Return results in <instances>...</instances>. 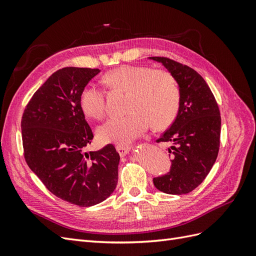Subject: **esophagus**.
I'll return each mask as SVG.
<instances>
[{
    "mask_svg": "<svg viewBox=\"0 0 256 256\" xmlns=\"http://www.w3.org/2000/svg\"><path fill=\"white\" fill-rule=\"evenodd\" d=\"M116 150L120 154V156H125L126 154H128L129 152V146L126 144H120V145H116L115 146Z\"/></svg>",
    "mask_w": 256,
    "mask_h": 256,
    "instance_id": "obj_1",
    "label": "esophagus"
}]
</instances>
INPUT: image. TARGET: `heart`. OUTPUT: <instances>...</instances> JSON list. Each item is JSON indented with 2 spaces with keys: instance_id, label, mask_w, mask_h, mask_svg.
I'll return each mask as SVG.
<instances>
[{
  "instance_id": "1",
  "label": "heart",
  "mask_w": 256,
  "mask_h": 256,
  "mask_svg": "<svg viewBox=\"0 0 256 256\" xmlns=\"http://www.w3.org/2000/svg\"><path fill=\"white\" fill-rule=\"evenodd\" d=\"M102 80L111 90L126 92L125 104L129 113L114 116L97 128V138L102 143L126 144L145 132L150 122L154 129L160 130L175 120L180 95L170 72L148 66L124 65L108 72ZM79 104L88 118L102 120L104 116V92L94 85L83 88Z\"/></svg>"
}]
</instances>
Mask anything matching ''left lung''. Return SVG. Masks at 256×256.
I'll list each match as a JSON object with an SVG mask.
<instances>
[{
    "mask_svg": "<svg viewBox=\"0 0 256 256\" xmlns=\"http://www.w3.org/2000/svg\"><path fill=\"white\" fill-rule=\"evenodd\" d=\"M171 72L180 85V102L175 120L157 140L171 143L170 172L154 177L168 194L194 190L210 172L220 148L221 116L218 104L203 76L191 67L166 56H152Z\"/></svg>",
    "mask_w": 256,
    "mask_h": 256,
    "instance_id": "8db88e82",
    "label": "left lung"
}]
</instances>
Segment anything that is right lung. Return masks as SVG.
I'll list each match as a JSON object with an SVG mask.
<instances>
[{"instance_id": "1", "label": "right lung", "mask_w": 256, "mask_h": 256, "mask_svg": "<svg viewBox=\"0 0 256 256\" xmlns=\"http://www.w3.org/2000/svg\"><path fill=\"white\" fill-rule=\"evenodd\" d=\"M99 72L58 69L34 92L21 120L23 154L30 168L54 196L80 207L102 202L118 180L120 154L112 144L85 152L94 134L79 98Z\"/></svg>"}]
</instances>
